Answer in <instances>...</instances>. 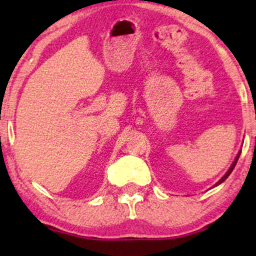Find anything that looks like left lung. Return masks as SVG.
<instances>
[{"mask_svg": "<svg viewBox=\"0 0 256 256\" xmlns=\"http://www.w3.org/2000/svg\"><path fill=\"white\" fill-rule=\"evenodd\" d=\"M240 150L238 152V154H237V156H236V158H234V162H232V165L230 166V168H228V172H226V173H225V174H224V176H222V178H220V179H219V180H218V182H216V184H214L212 188H216V186H218V185H219V184H222V182H225V180H226V178H228V176H230V174H231V172H232V171H234V166H236L237 161H238V158H240Z\"/></svg>", "mask_w": 256, "mask_h": 256, "instance_id": "1", "label": "left lung"}]
</instances>
